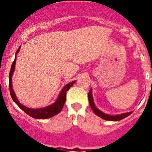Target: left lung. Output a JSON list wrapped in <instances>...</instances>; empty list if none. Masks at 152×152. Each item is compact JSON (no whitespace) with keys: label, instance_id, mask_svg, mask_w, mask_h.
I'll use <instances>...</instances> for the list:
<instances>
[{"label":"left lung","instance_id":"obj_1","mask_svg":"<svg viewBox=\"0 0 152 152\" xmlns=\"http://www.w3.org/2000/svg\"><path fill=\"white\" fill-rule=\"evenodd\" d=\"M88 96H89V104L90 107H91V110H92L93 112L97 116L100 117L102 119L106 120V121H121V120L123 119V118H126L128 115L132 113V112H129V113H123V114H120V115H107L105 114V113H102L101 110H98V108L95 106L94 102V99H93V96H92V90L91 89H90L89 94H88Z\"/></svg>","mask_w":152,"mask_h":152}]
</instances>
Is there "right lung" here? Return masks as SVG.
<instances>
[{
  "mask_svg": "<svg viewBox=\"0 0 152 152\" xmlns=\"http://www.w3.org/2000/svg\"><path fill=\"white\" fill-rule=\"evenodd\" d=\"M19 50L20 47L18 48L17 51H16L15 59L14 62L12 63L11 71H10L9 73V89L11 98H12V99L14 100V102L16 103L23 111L25 112L28 115L32 117V118H35V119H47V118H51V117L56 115L58 114L62 110L63 105H64L65 102H66V92H67L68 90L73 86V84L76 82V81H73L72 82L66 84V86L63 88V89L61 90V93H60L59 96H58L56 101L53 104H51V105H49L44 108H39V109H32V108H29L23 105V104H21V103L19 102V101L18 100L17 98H16V94H15L12 86V75L15 70V65H16V55L18 54Z\"/></svg>",
  "mask_w": 152,
  "mask_h": 152,
  "instance_id": "add662e5",
  "label": "right lung"
}]
</instances>
